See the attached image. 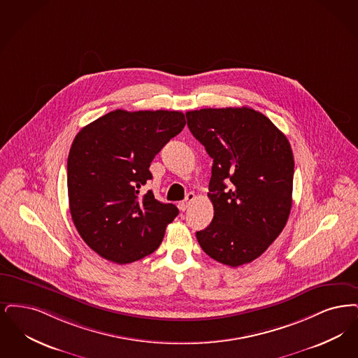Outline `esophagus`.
I'll return each instance as SVG.
<instances>
[{"label":"esophagus","instance_id":"obj_1","mask_svg":"<svg viewBox=\"0 0 358 358\" xmlns=\"http://www.w3.org/2000/svg\"><path fill=\"white\" fill-rule=\"evenodd\" d=\"M195 201V194L194 192H188L187 194L186 199L185 201H182V202H179L178 204V207H179V210L180 211H186L187 208L189 207V204Z\"/></svg>","mask_w":358,"mask_h":358}]
</instances>
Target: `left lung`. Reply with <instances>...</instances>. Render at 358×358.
Listing matches in <instances>:
<instances>
[{
  "label": "left lung",
  "instance_id": "left-lung-1",
  "mask_svg": "<svg viewBox=\"0 0 358 358\" xmlns=\"http://www.w3.org/2000/svg\"><path fill=\"white\" fill-rule=\"evenodd\" d=\"M187 125L213 157V222L196 233L203 251L231 267L262 255L292 210L294 157L287 138L249 108L188 110Z\"/></svg>",
  "mask_w": 358,
  "mask_h": 358
}]
</instances>
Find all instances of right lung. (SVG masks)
I'll return each mask as SVG.
<instances>
[{
	"instance_id": "add662e5",
	"label": "right lung",
	"mask_w": 358,
	"mask_h": 358,
	"mask_svg": "<svg viewBox=\"0 0 358 358\" xmlns=\"http://www.w3.org/2000/svg\"><path fill=\"white\" fill-rule=\"evenodd\" d=\"M186 125L179 110H112L85 125L68 155V198L84 242L104 259L139 261L162 243L179 214L141 187L152 179L151 162Z\"/></svg>"
}]
</instances>
